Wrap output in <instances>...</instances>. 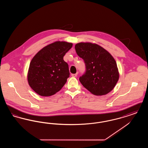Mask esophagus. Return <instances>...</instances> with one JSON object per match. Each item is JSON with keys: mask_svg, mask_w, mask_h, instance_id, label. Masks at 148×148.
Segmentation results:
<instances>
[{"mask_svg": "<svg viewBox=\"0 0 148 148\" xmlns=\"http://www.w3.org/2000/svg\"><path fill=\"white\" fill-rule=\"evenodd\" d=\"M77 73H76V74H71V76L73 77H77Z\"/></svg>", "mask_w": 148, "mask_h": 148, "instance_id": "obj_1", "label": "esophagus"}]
</instances>
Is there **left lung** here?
<instances>
[{
  "label": "left lung",
  "mask_w": 148,
  "mask_h": 148,
  "mask_svg": "<svg viewBox=\"0 0 148 148\" xmlns=\"http://www.w3.org/2000/svg\"><path fill=\"white\" fill-rule=\"evenodd\" d=\"M75 49L85 65V72L79 77L82 84L95 95L111 92L119 77L116 63L112 55L101 47L91 42L77 43Z\"/></svg>",
  "instance_id": "8db88e82"
}]
</instances>
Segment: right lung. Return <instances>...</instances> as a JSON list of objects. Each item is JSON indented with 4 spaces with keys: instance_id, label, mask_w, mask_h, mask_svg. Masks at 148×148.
Masks as SVG:
<instances>
[{
    "instance_id": "1",
    "label": "right lung",
    "mask_w": 148,
    "mask_h": 148,
    "mask_svg": "<svg viewBox=\"0 0 148 148\" xmlns=\"http://www.w3.org/2000/svg\"><path fill=\"white\" fill-rule=\"evenodd\" d=\"M73 44L65 42L51 43L40 50L32 59L28 81L38 94L48 97L59 92L69 77V66L63 59Z\"/></svg>"
}]
</instances>
